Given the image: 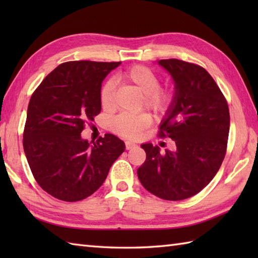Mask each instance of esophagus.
I'll list each match as a JSON object with an SVG mask.
<instances>
[{
  "label": "esophagus",
  "instance_id": "obj_1",
  "mask_svg": "<svg viewBox=\"0 0 258 258\" xmlns=\"http://www.w3.org/2000/svg\"><path fill=\"white\" fill-rule=\"evenodd\" d=\"M134 146H136V144L135 143H133V142H125V147H126V150H131L132 149V147H134Z\"/></svg>",
  "mask_w": 258,
  "mask_h": 258
}]
</instances>
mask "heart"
<instances>
[{
  "label": "heart",
  "instance_id": "obj_1",
  "mask_svg": "<svg viewBox=\"0 0 258 258\" xmlns=\"http://www.w3.org/2000/svg\"><path fill=\"white\" fill-rule=\"evenodd\" d=\"M119 81L134 86L143 94V103L153 111H163L169 101L168 93L160 89V79L151 69L136 65L119 75ZM114 83L106 82L101 90L100 101L102 107L109 111L114 106ZM151 124V117L147 114L127 115L120 114L112 122V130L115 133L127 139L139 138L142 131Z\"/></svg>",
  "mask_w": 258,
  "mask_h": 258
}]
</instances>
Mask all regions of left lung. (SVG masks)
Segmentation results:
<instances>
[{
    "mask_svg": "<svg viewBox=\"0 0 258 258\" xmlns=\"http://www.w3.org/2000/svg\"><path fill=\"white\" fill-rule=\"evenodd\" d=\"M157 64L174 82V95L160 124L162 138L175 142L161 154L144 143L146 160L138 169L142 185L167 201L188 199L211 182L225 157L229 111L225 97L205 69L176 58Z\"/></svg>",
    "mask_w": 258,
    "mask_h": 258,
    "instance_id": "obj_1",
    "label": "left lung"
}]
</instances>
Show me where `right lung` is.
<instances>
[{"instance_id":"obj_1","label":"right lung","mask_w":258,"mask_h":258,"mask_svg":"<svg viewBox=\"0 0 258 258\" xmlns=\"http://www.w3.org/2000/svg\"><path fill=\"white\" fill-rule=\"evenodd\" d=\"M120 62H67L52 71L31 96L23 147L37 184L65 202L82 201L101 187L125 151L113 134L94 143L82 138L86 120L101 112L104 79Z\"/></svg>"}]
</instances>
